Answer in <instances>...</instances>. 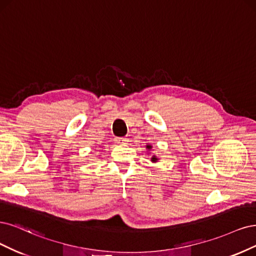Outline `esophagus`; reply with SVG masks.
Here are the masks:
<instances>
[{
	"label": "esophagus",
	"mask_w": 256,
	"mask_h": 256,
	"mask_svg": "<svg viewBox=\"0 0 256 256\" xmlns=\"http://www.w3.org/2000/svg\"><path fill=\"white\" fill-rule=\"evenodd\" d=\"M114 142L118 144H128V139L126 138H123V137H117L114 138Z\"/></svg>",
	"instance_id": "34e87169"
}]
</instances>
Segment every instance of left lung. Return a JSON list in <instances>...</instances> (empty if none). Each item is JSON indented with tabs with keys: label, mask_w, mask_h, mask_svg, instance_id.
Returning <instances> with one entry per match:
<instances>
[{
	"label": "left lung",
	"mask_w": 256,
	"mask_h": 256,
	"mask_svg": "<svg viewBox=\"0 0 256 256\" xmlns=\"http://www.w3.org/2000/svg\"><path fill=\"white\" fill-rule=\"evenodd\" d=\"M146 148L148 150H149V151H148V154H150V151H151V149H152V146H151V144H146ZM158 160V156H156V155H152L151 162H156Z\"/></svg>",
	"instance_id": "1"
}]
</instances>
